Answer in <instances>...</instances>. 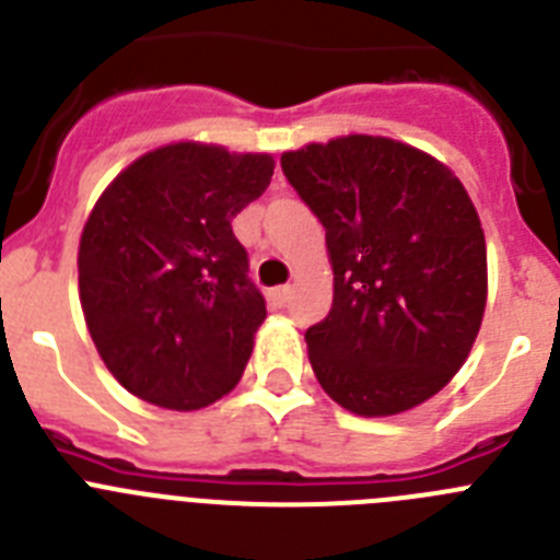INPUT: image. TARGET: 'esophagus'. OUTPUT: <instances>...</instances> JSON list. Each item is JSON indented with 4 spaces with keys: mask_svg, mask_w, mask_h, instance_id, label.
<instances>
[{
    "mask_svg": "<svg viewBox=\"0 0 560 560\" xmlns=\"http://www.w3.org/2000/svg\"><path fill=\"white\" fill-rule=\"evenodd\" d=\"M291 296V285H277V289L269 291V303L271 308H283L285 303H289Z\"/></svg>",
    "mask_w": 560,
    "mask_h": 560,
    "instance_id": "1",
    "label": "esophagus"
}]
</instances>
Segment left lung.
<instances>
[{"label":"left lung","mask_w":560,"mask_h":560,"mask_svg":"<svg viewBox=\"0 0 560 560\" xmlns=\"http://www.w3.org/2000/svg\"><path fill=\"white\" fill-rule=\"evenodd\" d=\"M325 226L334 305L308 328L325 393L361 418L438 395L465 364L488 300V252L463 182L432 153L370 133L280 156Z\"/></svg>","instance_id":"obj_1"}]
</instances>
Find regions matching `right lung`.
Segmentation results:
<instances>
[{
    "label": "right lung",
    "mask_w": 560,
    "mask_h": 560,
    "mask_svg": "<svg viewBox=\"0 0 560 560\" xmlns=\"http://www.w3.org/2000/svg\"><path fill=\"white\" fill-rule=\"evenodd\" d=\"M271 173V153L187 140L142 153L101 192L78 291L103 364L131 395L192 412L241 381L266 303L232 219Z\"/></svg>",
    "instance_id": "add662e5"
}]
</instances>
